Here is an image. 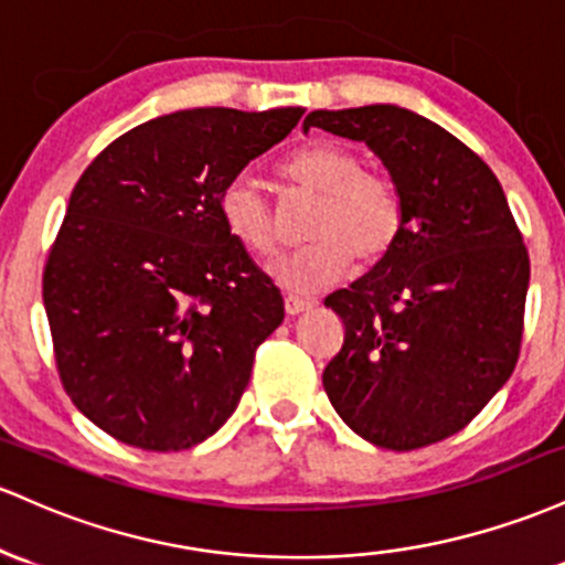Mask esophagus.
Instances as JSON below:
<instances>
[{
    "label": "esophagus",
    "mask_w": 565,
    "mask_h": 565,
    "mask_svg": "<svg viewBox=\"0 0 565 565\" xmlns=\"http://www.w3.org/2000/svg\"><path fill=\"white\" fill-rule=\"evenodd\" d=\"M309 307H312V301H309V299H301V296H294V294L285 296V312H288V315L307 312Z\"/></svg>",
    "instance_id": "34e87169"
}]
</instances>
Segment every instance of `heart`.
<instances>
[{"instance_id":"obj_1","label":"heart","mask_w":565,"mask_h":565,"mask_svg":"<svg viewBox=\"0 0 565 565\" xmlns=\"http://www.w3.org/2000/svg\"><path fill=\"white\" fill-rule=\"evenodd\" d=\"M299 192L315 194L303 234L307 243L271 262V277L294 290H320L350 271L376 266L395 250L405 205L395 181L363 170V160L335 143H307L280 168ZM218 213L226 232L253 256H271L280 243L277 213L250 175H234L221 189Z\"/></svg>"}]
</instances>
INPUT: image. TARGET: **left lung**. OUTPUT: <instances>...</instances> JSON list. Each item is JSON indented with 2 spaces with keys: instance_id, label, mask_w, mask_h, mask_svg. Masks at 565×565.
<instances>
[{
  "instance_id": "1",
  "label": "left lung",
  "mask_w": 565,
  "mask_h": 565,
  "mask_svg": "<svg viewBox=\"0 0 565 565\" xmlns=\"http://www.w3.org/2000/svg\"><path fill=\"white\" fill-rule=\"evenodd\" d=\"M363 141L401 189L395 250L326 299L344 344L322 373L335 414L390 451L465 429L515 371L529 250L493 170L397 106L312 111L303 130Z\"/></svg>"
}]
</instances>
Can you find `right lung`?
<instances>
[{
	"label": "right lung",
	"mask_w": 565,
	"mask_h": 565,
	"mask_svg": "<svg viewBox=\"0 0 565 565\" xmlns=\"http://www.w3.org/2000/svg\"><path fill=\"white\" fill-rule=\"evenodd\" d=\"M301 114H164L106 146L74 186L42 299L63 390L114 440L183 451L237 408L285 303L218 198Z\"/></svg>",
	"instance_id": "1"
}]
</instances>
